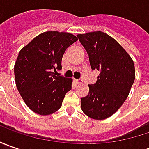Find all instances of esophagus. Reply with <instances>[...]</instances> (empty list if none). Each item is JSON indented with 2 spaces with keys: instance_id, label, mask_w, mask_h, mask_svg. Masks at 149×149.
Instances as JSON below:
<instances>
[{
  "instance_id": "1",
  "label": "esophagus",
  "mask_w": 149,
  "mask_h": 149,
  "mask_svg": "<svg viewBox=\"0 0 149 149\" xmlns=\"http://www.w3.org/2000/svg\"><path fill=\"white\" fill-rule=\"evenodd\" d=\"M75 83L77 84H83V80L81 79H75Z\"/></svg>"
}]
</instances>
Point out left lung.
<instances>
[{
	"label": "left lung",
	"instance_id": "8db88e82",
	"mask_svg": "<svg viewBox=\"0 0 149 149\" xmlns=\"http://www.w3.org/2000/svg\"><path fill=\"white\" fill-rule=\"evenodd\" d=\"M89 54L92 70L100 72L89 84V95L81 99V109L88 117L102 120L112 116L126 100L134 82V61L116 40L102 31L77 35Z\"/></svg>",
	"mask_w": 149,
	"mask_h": 149
}]
</instances>
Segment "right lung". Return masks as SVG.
Wrapping results in <instances>:
<instances>
[{
	"mask_svg": "<svg viewBox=\"0 0 149 149\" xmlns=\"http://www.w3.org/2000/svg\"><path fill=\"white\" fill-rule=\"evenodd\" d=\"M78 40L68 32L40 34L20 49L15 63V84L32 111L49 115L59 110L66 93L71 89V78L56 76L66 49Z\"/></svg>",
	"mask_w": 149,
	"mask_h": 149,
	"instance_id": "add662e5",
	"label": "right lung"
}]
</instances>
